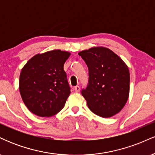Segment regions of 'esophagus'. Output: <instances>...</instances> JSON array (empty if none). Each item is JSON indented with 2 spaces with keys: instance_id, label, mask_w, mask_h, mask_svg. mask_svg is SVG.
<instances>
[{
  "instance_id": "34e87169",
  "label": "esophagus",
  "mask_w": 155,
  "mask_h": 155,
  "mask_svg": "<svg viewBox=\"0 0 155 155\" xmlns=\"http://www.w3.org/2000/svg\"><path fill=\"white\" fill-rule=\"evenodd\" d=\"M74 90H75V92H79V90H80V87H79V86H75L74 87Z\"/></svg>"
}]
</instances>
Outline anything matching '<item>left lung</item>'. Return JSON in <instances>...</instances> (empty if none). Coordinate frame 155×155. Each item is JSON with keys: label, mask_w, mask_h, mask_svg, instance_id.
<instances>
[{"label": "left lung", "mask_w": 155, "mask_h": 155, "mask_svg": "<svg viewBox=\"0 0 155 155\" xmlns=\"http://www.w3.org/2000/svg\"><path fill=\"white\" fill-rule=\"evenodd\" d=\"M88 67L87 86L81 91L90 111L104 118L119 113L127 102L130 72L118 55L105 47L80 51Z\"/></svg>", "instance_id": "1"}]
</instances>
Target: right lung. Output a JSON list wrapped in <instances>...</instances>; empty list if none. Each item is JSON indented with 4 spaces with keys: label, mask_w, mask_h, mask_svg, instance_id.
Masks as SVG:
<instances>
[{
    "label": "right lung",
    "mask_w": 155,
    "mask_h": 155,
    "mask_svg": "<svg viewBox=\"0 0 155 155\" xmlns=\"http://www.w3.org/2000/svg\"><path fill=\"white\" fill-rule=\"evenodd\" d=\"M70 53L58 49L36 54L28 61L19 76V92L32 113L51 117L63 109L71 93L63 70Z\"/></svg>",
    "instance_id": "add662e5"
}]
</instances>
